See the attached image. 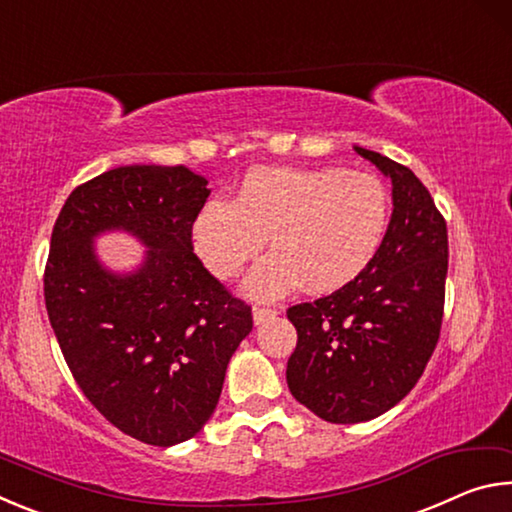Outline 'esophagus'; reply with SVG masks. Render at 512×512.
Wrapping results in <instances>:
<instances>
[{"label": "esophagus", "mask_w": 512, "mask_h": 512, "mask_svg": "<svg viewBox=\"0 0 512 512\" xmlns=\"http://www.w3.org/2000/svg\"><path fill=\"white\" fill-rule=\"evenodd\" d=\"M277 316V309L275 307H253V320L255 323L259 325V323H264V320H271V318H275Z\"/></svg>", "instance_id": "obj_1"}]
</instances>
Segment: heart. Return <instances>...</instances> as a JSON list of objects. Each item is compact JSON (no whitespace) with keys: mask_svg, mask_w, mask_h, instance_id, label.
Wrapping results in <instances>:
<instances>
[{"mask_svg":"<svg viewBox=\"0 0 512 512\" xmlns=\"http://www.w3.org/2000/svg\"><path fill=\"white\" fill-rule=\"evenodd\" d=\"M391 203L384 183L366 171L336 167H257L235 201H207L194 221V246L205 266L232 280L271 241L273 253L250 273L255 298H280L305 282L327 293L352 282L381 246Z\"/></svg>","mask_w":512,"mask_h":512,"instance_id":"1","label":"heart"}]
</instances>
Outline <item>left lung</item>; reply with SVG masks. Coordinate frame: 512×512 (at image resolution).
I'll return each mask as SVG.
<instances>
[{"mask_svg": "<svg viewBox=\"0 0 512 512\" xmlns=\"http://www.w3.org/2000/svg\"><path fill=\"white\" fill-rule=\"evenodd\" d=\"M393 180V214L372 262L345 287L287 309L298 329L291 395L318 418H377L418 384L443 327L447 223L415 173L354 146Z\"/></svg>", "mask_w": 512, "mask_h": 512, "instance_id": "8db88e82", "label": "left lung"}]
</instances>
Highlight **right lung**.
<instances>
[{"mask_svg":"<svg viewBox=\"0 0 512 512\" xmlns=\"http://www.w3.org/2000/svg\"><path fill=\"white\" fill-rule=\"evenodd\" d=\"M207 180L178 167L110 169L74 189L51 232L45 305L60 352L103 418L146 445L196 436L253 309L194 255ZM124 227L150 250L135 276L102 271L89 239Z\"/></svg>","mask_w":512,"mask_h":512,"instance_id":"add662e5","label":"right lung"}]
</instances>
